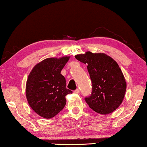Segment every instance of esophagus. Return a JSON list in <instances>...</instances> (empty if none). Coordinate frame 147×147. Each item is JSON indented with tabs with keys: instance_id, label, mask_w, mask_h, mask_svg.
Instances as JSON below:
<instances>
[{
	"instance_id": "esophagus-1",
	"label": "esophagus",
	"mask_w": 147,
	"mask_h": 147,
	"mask_svg": "<svg viewBox=\"0 0 147 147\" xmlns=\"http://www.w3.org/2000/svg\"><path fill=\"white\" fill-rule=\"evenodd\" d=\"M74 93H75V94H79V93H80V90L76 89L75 91H74Z\"/></svg>"
}]
</instances>
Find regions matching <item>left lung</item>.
<instances>
[{"instance_id":"obj_1","label":"left lung","mask_w":147,"mask_h":147,"mask_svg":"<svg viewBox=\"0 0 147 147\" xmlns=\"http://www.w3.org/2000/svg\"><path fill=\"white\" fill-rule=\"evenodd\" d=\"M74 57L88 65L92 92L85 98L86 103L97 113H113L122 103L126 91V82L117 63L103 53L87 52Z\"/></svg>"}]
</instances>
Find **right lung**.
Listing matches in <instances>:
<instances>
[{
    "mask_svg": "<svg viewBox=\"0 0 147 147\" xmlns=\"http://www.w3.org/2000/svg\"><path fill=\"white\" fill-rule=\"evenodd\" d=\"M69 56L50 57L33 67L26 83V97L31 109L44 118H51L63 110L65 96L72 91L66 88V80L61 74Z\"/></svg>",
    "mask_w": 147,
    "mask_h": 147,
    "instance_id": "obj_1",
    "label": "right lung"
}]
</instances>
